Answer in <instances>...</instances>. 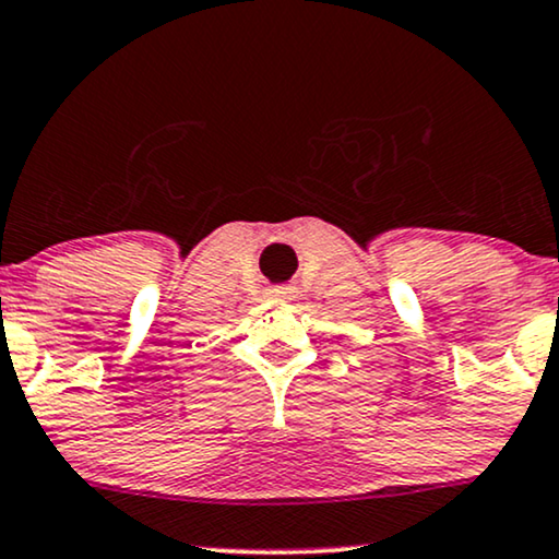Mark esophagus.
Returning a JSON list of instances; mask_svg holds the SVG:
<instances>
[{
  "label": "esophagus",
  "mask_w": 559,
  "mask_h": 559,
  "mask_svg": "<svg viewBox=\"0 0 559 559\" xmlns=\"http://www.w3.org/2000/svg\"><path fill=\"white\" fill-rule=\"evenodd\" d=\"M272 295L280 297V300H287V297H293V289H289V287H272Z\"/></svg>",
  "instance_id": "34e87169"
}]
</instances>
